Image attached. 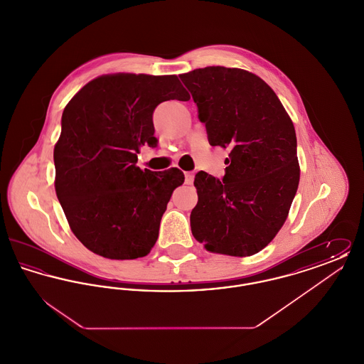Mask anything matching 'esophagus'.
Wrapping results in <instances>:
<instances>
[{"label": "esophagus", "mask_w": 364, "mask_h": 364, "mask_svg": "<svg viewBox=\"0 0 364 364\" xmlns=\"http://www.w3.org/2000/svg\"><path fill=\"white\" fill-rule=\"evenodd\" d=\"M186 184H192L193 183V177H195V174L193 172H186Z\"/></svg>", "instance_id": "34e87169"}]
</instances>
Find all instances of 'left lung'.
I'll return each mask as SVG.
<instances>
[{"instance_id":"8db88e82","label":"left lung","mask_w":364,"mask_h":364,"mask_svg":"<svg viewBox=\"0 0 364 364\" xmlns=\"http://www.w3.org/2000/svg\"><path fill=\"white\" fill-rule=\"evenodd\" d=\"M180 79L208 143L230 151L223 180L203 171L195 176L192 235L210 252L254 255L276 237L297 191L294 122L276 92L251 72L206 67Z\"/></svg>"}]
</instances>
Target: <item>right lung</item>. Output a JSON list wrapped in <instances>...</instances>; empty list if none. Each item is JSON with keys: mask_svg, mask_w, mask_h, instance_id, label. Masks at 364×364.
Here are the masks:
<instances>
[{"mask_svg": "<svg viewBox=\"0 0 364 364\" xmlns=\"http://www.w3.org/2000/svg\"><path fill=\"white\" fill-rule=\"evenodd\" d=\"M188 101L176 75L117 73L87 83L65 106L54 147L55 193L75 236L97 255L136 259L154 247L161 218L184 174L136 166L154 146L161 102Z\"/></svg>", "mask_w": 364, "mask_h": 364, "instance_id": "add662e5", "label": "right lung"}]
</instances>
